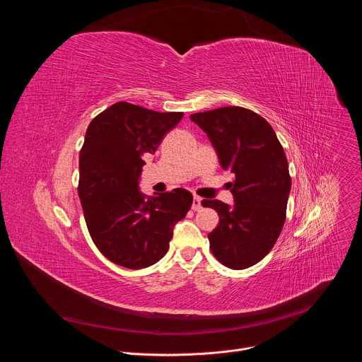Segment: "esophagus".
Wrapping results in <instances>:
<instances>
[{
  "mask_svg": "<svg viewBox=\"0 0 362 362\" xmlns=\"http://www.w3.org/2000/svg\"><path fill=\"white\" fill-rule=\"evenodd\" d=\"M200 208H202V197H199V196H193L192 209H193V211H199Z\"/></svg>",
  "mask_w": 362,
  "mask_h": 362,
  "instance_id": "34e87169",
  "label": "esophagus"
}]
</instances>
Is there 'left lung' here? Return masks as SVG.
Segmentation results:
<instances>
[{"label": "left lung", "mask_w": 362, "mask_h": 362, "mask_svg": "<svg viewBox=\"0 0 362 362\" xmlns=\"http://www.w3.org/2000/svg\"><path fill=\"white\" fill-rule=\"evenodd\" d=\"M190 120L208 134L230 183L235 203L202 200L219 215L208 235L212 253L228 268L245 269L269 253L285 223L291 176L284 147L271 124L247 109L221 107Z\"/></svg>", "instance_id": "obj_1"}]
</instances>
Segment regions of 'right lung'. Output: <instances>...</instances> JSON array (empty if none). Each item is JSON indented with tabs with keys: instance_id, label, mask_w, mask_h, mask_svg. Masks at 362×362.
Masks as SVG:
<instances>
[{
	"instance_id": "1",
	"label": "right lung",
	"mask_w": 362,
	"mask_h": 362,
	"mask_svg": "<svg viewBox=\"0 0 362 362\" xmlns=\"http://www.w3.org/2000/svg\"><path fill=\"white\" fill-rule=\"evenodd\" d=\"M183 113L153 112L126 101L95 116L80 150L78 196L90 236L109 261L129 269L159 262L193 196L177 187L147 196L139 187L154 154Z\"/></svg>"
}]
</instances>
